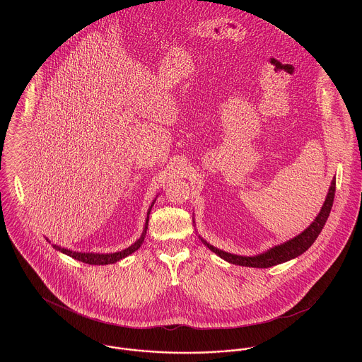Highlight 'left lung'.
<instances>
[{
  "mask_svg": "<svg viewBox=\"0 0 362 362\" xmlns=\"http://www.w3.org/2000/svg\"><path fill=\"white\" fill-rule=\"evenodd\" d=\"M334 197H335V176L331 180V186L328 189L327 197H326L323 206L307 229H304L300 235L294 236L291 240L281 243V244L274 245V247L269 248L267 251L258 254V255H254V257H243V255L230 254V252H226V251H223V250L209 244L201 236H199V239L210 251H213L220 258L224 259L232 264L245 266V267H257V269H267V267H272L276 264H281L284 262H288L291 259L297 258L310 248V245L317 239L319 233L322 232L323 226L327 221L331 207H332V202H334Z\"/></svg>",
  "mask_w": 362,
  "mask_h": 362,
  "instance_id": "8db88e82",
  "label": "left lung"
}]
</instances>
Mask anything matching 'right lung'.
Wrapping results in <instances>:
<instances>
[{
    "label": "right lung",
    "mask_w": 362,
    "mask_h": 362,
    "mask_svg": "<svg viewBox=\"0 0 362 362\" xmlns=\"http://www.w3.org/2000/svg\"><path fill=\"white\" fill-rule=\"evenodd\" d=\"M155 202L156 198L153 199L152 205H151L149 209H148V214H146V220H145V226H144V230H142V233H141L139 239H138L136 243H133L130 247H127V248H124V250H122V251L112 252V254L78 252V251H71V250H68V248L61 247V245H57V244H52V248H55L57 251H59V252H62V254L68 255L70 258L76 259V260H80V262H84V263H88V264H99V266H100V264H112V263H115V262H119L121 259L126 258V257H129L130 254H133L134 251H137L138 248L141 247V244L144 243L145 235H146V229H148L149 214H151V210H152V206L155 205ZM46 240L49 241V239H46ZM49 243H52V241H49Z\"/></svg>",
    "instance_id": "add662e5"
}]
</instances>
